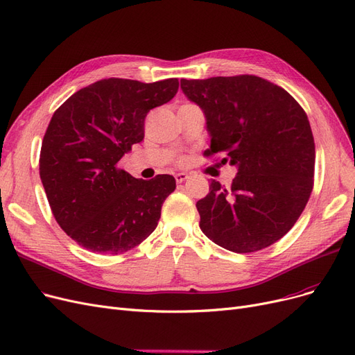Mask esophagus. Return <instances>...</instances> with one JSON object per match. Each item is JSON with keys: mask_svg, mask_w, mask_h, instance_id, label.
Instances as JSON below:
<instances>
[{"mask_svg": "<svg viewBox=\"0 0 355 355\" xmlns=\"http://www.w3.org/2000/svg\"><path fill=\"white\" fill-rule=\"evenodd\" d=\"M175 179H176L178 183H182V182H185L188 179V175L187 173H178V175H175Z\"/></svg>", "mask_w": 355, "mask_h": 355, "instance_id": "esophagus-1", "label": "esophagus"}]
</instances>
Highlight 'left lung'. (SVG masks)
<instances>
[{
    "label": "left lung",
    "instance_id": "left-lung-1",
    "mask_svg": "<svg viewBox=\"0 0 355 355\" xmlns=\"http://www.w3.org/2000/svg\"><path fill=\"white\" fill-rule=\"evenodd\" d=\"M204 110L211 146L237 166L230 188L211 180L196 202L202 233L236 253L271 246L303 212L315 176V139L303 107L277 84L257 76L180 80Z\"/></svg>",
    "mask_w": 355,
    "mask_h": 355
}]
</instances>
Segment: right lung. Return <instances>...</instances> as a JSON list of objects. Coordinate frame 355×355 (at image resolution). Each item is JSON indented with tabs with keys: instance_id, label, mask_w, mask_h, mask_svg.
<instances>
[{
	"instance_id": "obj_1",
	"label": "right lung",
	"mask_w": 355,
	"mask_h": 355,
	"mask_svg": "<svg viewBox=\"0 0 355 355\" xmlns=\"http://www.w3.org/2000/svg\"><path fill=\"white\" fill-rule=\"evenodd\" d=\"M179 89L178 78H105L55 110L42 141L39 173L61 229L90 252L125 253L153 232L176 188L170 175L135 179L118 167L144 139L147 113Z\"/></svg>"
}]
</instances>
